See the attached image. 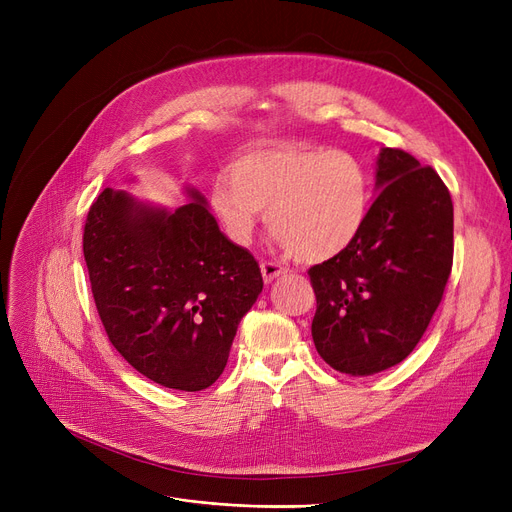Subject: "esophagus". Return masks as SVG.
Segmentation results:
<instances>
[{
	"instance_id": "esophagus-1",
	"label": "esophagus",
	"mask_w": 512,
	"mask_h": 512,
	"mask_svg": "<svg viewBox=\"0 0 512 512\" xmlns=\"http://www.w3.org/2000/svg\"><path fill=\"white\" fill-rule=\"evenodd\" d=\"M282 274H286V267H282V265H278V263H272V261H263V263H261V276H263L265 284L274 282V280H276L278 276H282Z\"/></svg>"
}]
</instances>
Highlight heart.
I'll use <instances>...</instances> for the list:
<instances>
[{"mask_svg": "<svg viewBox=\"0 0 512 512\" xmlns=\"http://www.w3.org/2000/svg\"><path fill=\"white\" fill-rule=\"evenodd\" d=\"M209 199L236 245H251L267 211V224L286 251L324 261L363 230L371 178L363 161L342 149L270 145L240 155L232 176L215 178Z\"/></svg>", "mask_w": 512, "mask_h": 512, "instance_id": "obj_1", "label": "heart"}]
</instances>
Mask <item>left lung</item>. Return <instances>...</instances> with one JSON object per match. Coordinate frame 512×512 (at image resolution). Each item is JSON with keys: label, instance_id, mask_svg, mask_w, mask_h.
<instances>
[{"label": "left lung", "instance_id": "left-lung-1", "mask_svg": "<svg viewBox=\"0 0 512 512\" xmlns=\"http://www.w3.org/2000/svg\"><path fill=\"white\" fill-rule=\"evenodd\" d=\"M375 191L359 236L309 270L315 348L351 375L380 373L413 353L452 270V199L436 170L384 147Z\"/></svg>", "mask_w": 512, "mask_h": 512}]
</instances>
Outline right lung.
<instances>
[{"label": "right lung", "mask_w": 512, "mask_h": 512, "mask_svg": "<svg viewBox=\"0 0 512 512\" xmlns=\"http://www.w3.org/2000/svg\"><path fill=\"white\" fill-rule=\"evenodd\" d=\"M184 191L191 203L166 209L105 188L89 209L83 253L116 351L159 386L199 392L222 375L263 278L197 188Z\"/></svg>", "instance_id": "add662e5"}]
</instances>
